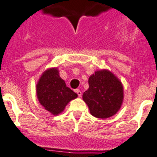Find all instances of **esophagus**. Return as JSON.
<instances>
[{
	"label": "esophagus",
	"instance_id": "34e87169",
	"mask_svg": "<svg viewBox=\"0 0 157 157\" xmlns=\"http://www.w3.org/2000/svg\"><path fill=\"white\" fill-rule=\"evenodd\" d=\"M75 92H76V93H77V94H78V97H81V96H82V92H81V90H80L77 89L75 90Z\"/></svg>",
	"mask_w": 157,
	"mask_h": 157
}]
</instances>
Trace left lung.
I'll use <instances>...</instances> for the list:
<instances>
[{
  "instance_id": "left-lung-1",
  "label": "left lung",
  "mask_w": 157,
  "mask_h": 157,
  "mask_svg": "<svg viewBox=\"0 0 157 157\" xmlns=\"http://www.w3.org/2000/svg\"><path fill=\"white\" fill-rule=\"evenodd\" d=\"M89 89L82 94L94 117L108 118L117 113L123 101L122 84L107 70L96 71L89 78Z\"/></svg>"
}]
</instances>
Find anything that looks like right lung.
Here are the masks:
<instances>
[{
  "instance_id": "obj_1",
  "label": "right lung",
  "mask_w": 157,
  "mask_h": 157,
  "mask_svg": "<svg viewBox=\"0 0 157 157\" xmlns=\"http://www.w3.org/2000/svg\"><path fill=\"white\" fill-rule=\"evenodd\" d=\"M36 94L40 104L53 115L61 113L67 103L78 96L66 86L57 68L44 72L36 85Z\"/></svg>"
}]
</instances>
